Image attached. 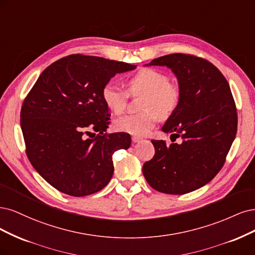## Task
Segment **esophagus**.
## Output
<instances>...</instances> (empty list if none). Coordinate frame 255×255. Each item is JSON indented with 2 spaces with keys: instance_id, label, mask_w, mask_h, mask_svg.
Here are the masks:
<instances>
[{
  "instance_id": "esophagus-1",
  "label": "esophagus",
  "mask_w": 255,
  "mask_h": 255,
  "mask_svg": "<svg viewBox=\"0 0 255 255\" xmlns=\"http://www.w3.org/2000/svg\"><path fill=\"white\" fill-rule=\"evenodd\" d=\"M131 139H132V142H133V143H137V142L141 141L142 137H139V136H135V135H133L132 137H131Z\"/></svg>"
}]
</instances>
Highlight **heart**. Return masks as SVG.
<instances>
[{
	"mask_svg": "<svg viewBox=\"0 0 255 255\" xmlns=\"http://www.w3.org/2000/svg\"><path fill=\"white\" fill-rule=\"evenodd\" d=\"M129 95H144L137 114H128L113 122V128L120 132L135 136L148 134L158 119L167 120L176 112L181 101V89L169 81L163 72L150 68L138 70L127 81V92L112 81L102 90V98L110 111L120 114L125 111Z\"/></svg>",
	"mask_w": 255,
	"mask_h": 255,
	"instance_id": "1",
	"label": "heart"
}]
</instances>
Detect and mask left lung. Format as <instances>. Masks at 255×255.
I'll return each mask as SVG.
<instances>
[{"mask_svg": "<svg viewBox=\"0 0 255 255\" xmlns=\"http://www.w3.org/2000/svg\"><path fill=\"white\" fill-rule=\"evenodd\" d=\"M146 65H161L175 74L181 101L162 131L182 142L155 141L153 158L143 175L155 191L182 195L202 187L224 166L237 131L236 107L231 89L210 61L187 54H170Z\"/></svg>", "mask_w": 255, "mask_h": 255, "instance_id": "left-lung-1", "label": "left lung"}]
</instances>
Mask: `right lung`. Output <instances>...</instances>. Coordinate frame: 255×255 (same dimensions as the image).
<instances>
[{
  "label": "right lung",
  "instance_id": "right-lung-1",
  "mask_svg": "<svg viewBox=\"0 0 255 255\" xmlns=\"http://www.w3.org/2000/svg\"><path fill=\"white\" fill-rule=\"evenodd\" d=\"M135 68L75 54L41 73L23 102L21 129L31 165L56 190L81 197L109 183L114 170L112 154L128 149L131 137L125 132L104 133L110 114L102 90L116 74ZM90 129L99 132L94 139L84 135Z\"/></svg>",
  "mask_w": 255,
  "mask_h": 255
}]
</instances>
